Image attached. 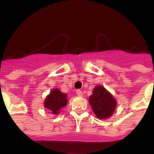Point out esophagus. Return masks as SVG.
Instances as JSON below:
<instances>
[{"mask_svg": "<svg viewBox=\"0 0 154 154\" xmlns=\"http://www.w3.org/2000/svg\"><path fill=\"white\" fill-rule=\"evenodd\" d=\"M77 96H78V97H83V93H82V91L81 90H77Z\"/></svg>", "mask_w": 154, "mask_h": 154, "instance_id": "1", "label": "esophagus"}]
</instances>
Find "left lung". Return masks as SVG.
<instances>
[{
    "label": "left lung",
    "mask_w": 154,
    "mask_h": 154,
    "mask_svg": "<svg viewBox=\"0 0 154 154\" xmlns=\"http://www.w3.org/2000/svg\"><path fill=\"white\" fill-rule=\"evenodd\" d=\"M89 103L96 117L99 119L111 117L117 106V101L111 93L100 85L94 87L93 94L89 98Z\"/></svg>",
    "instance_id": "left-lung-1"
}]
</instances>
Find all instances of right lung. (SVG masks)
I'll use <instances>...</instances> for the list:
<instances>
[{
    "label": "right lung",
    "instance_id": "right-lung-1",
    "mask_svg": "<svg viewBox=\"0 0 154 154\" xmlns=\"http://www.w3.org/2000/svg\"><path fill=\"white\" fill-rule=\"evenodd\" d=\"M67 95L62 93L59 89H53L45 97L44 107L52 115H59L61 109L67 104Z\"/></svg>",
    "mask_w": 154,
    "mask_h": 154
}]
</instances>
